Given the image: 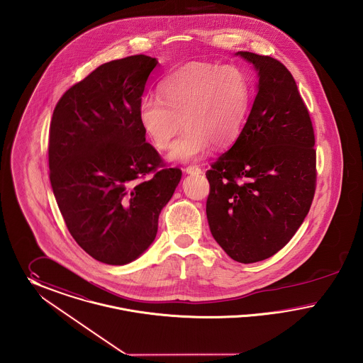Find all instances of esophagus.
<instances>
[{"label":"esophagus","mask_w":363,"mask_h":363,"mask_svg":"<svg viewBox=\"0 0 363 363\" xmlns=\"http://www.w3.org/2000/svg\"><path fill=\"white\" fill-rule=\"evenodd\" d=\"M184 171H186V173H190V174H198V173L202 172V169L198 165H189Z\"/></svg>","instance_id":"1"}]
</instances>
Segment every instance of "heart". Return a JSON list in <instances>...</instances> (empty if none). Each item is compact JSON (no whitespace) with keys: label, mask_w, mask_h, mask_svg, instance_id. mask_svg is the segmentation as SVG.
Segmentation results:
<instances>
[{"label":"heart","mask_w":363,"mask_h":363,"mask_svg":"<svg viewBox=\"0 0 363 363\" xmlns=\"http://www.w3.org/2000/svg\"><path fill=\"white\" fill-rule=\"evenodd\" d=\"M158 96L140 102L139 121L154 146L169 158L190 162L214 143L229 146L240 134L247 116L251 87L246 74L230 65L192 62L174 69L158 86Z\"/></svg>","instance_id":"1"}]
</instances>
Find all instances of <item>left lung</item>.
<instances>
[{"mask_svg":"<svg viewBox=\"0 0 363 363\" xmlns=\"http://www.w3.org/2000/svg\"><path fill=\"white\" fill-rule=\"evenodd\" d=\"M258 71V94L228 152L206 172L210 232L242 264L264 261L292 239L313 203V123L283 62L239 52Z\"/></svg>","mask_w":363,"mask_h":363,"instance_id":"8db88e82","label":"left lung"}]
</instances>
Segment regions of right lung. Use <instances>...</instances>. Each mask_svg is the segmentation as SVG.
<instances>
[{
  "label": "right lung",
  "mask_w": 363,
  "mask_h": 363,
  "mask_svg": "<svg viewBox=\"0 0 363 363\" xmlns=\"http://www.w3.org/2000/svg\"><path fill=\"white\" fill-rule=\"evenodd\" d=\"M157 60H113L69 87L49 130V177L77 245L94 259L125 265L153 243L158 216L182 171L169 168L139 121Z\"/></svg>",
  "instance_id": "1"
}]
</instances>
